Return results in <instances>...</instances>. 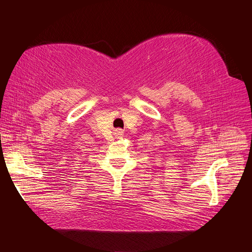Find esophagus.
I'll list each match as a JSON object with an SVG mask.
<instances>
[{"label": "esophagus", "mask_w": 252, "mask_h": 252, "mask_svg": "<svg viewBox=\"0 0 252 252\" xmlns=\"http://www.w3.org/2000/svg\"><path fill=\"white\" fill-rule=\"evenodd\" d=\"M121 136H123V131H122L121 129H117V130L115 131V137L119 138V137H121Z\"/></svg>", "instance_id": "obj_1"}]
</instances>
